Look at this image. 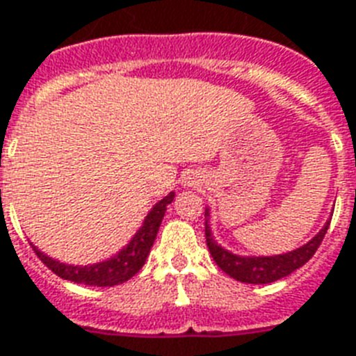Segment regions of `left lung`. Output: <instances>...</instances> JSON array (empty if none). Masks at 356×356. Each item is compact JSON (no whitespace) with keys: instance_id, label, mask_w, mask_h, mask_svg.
I'll return each mask as SVG.
<instances>
[{"instance_id":"1","label":"left lung","mask_w":356,"mask_h":356,"mask_svg":"<svg viewBox=\"0 0 356 356\" xmlns=\"http://www.w3.org/2000/svg\"><path fill=\"white\" fill-rule=\"evenodd\" d=\"M209 216H211V211L205 209V238L212 259L229 277H233L240 282H248V284H268V282L279 281V279L290 275L292 271L307 264L320 248L321 240L325 236L329 223H331L327 222L312 240H309L301 248L288 251V253L273 254V257H240V254H234L227 249H223L214 240L211 227H209Z\"/></svg>"}]
</instances>
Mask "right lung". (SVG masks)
<instances>
[{
    "instance_id": "obj_1",
    "label": "right lung",
    "mask_w": 356,
    "mask_h": 356,
    "mask_svg": "<svg viewBox=\"0 0 356 356\" xmlns=\"http://www.w3.org/2000/svg\"><path fill=\"white\" fill-rule=\"evenodd\" d=\"M173 197H175L173 192H170L166 197H162V200L151 209L149 214L145 216L142 227H140L138 231H136V234L131 238V242H129L120 253H116L108 260L97 262V264H64V262H58V260L44 254L40 249L35 248V245H33V249H35V253L38 254V259H40L53 273H57L58 277H63L66 281L77 282V284H88V286H116V284H122V282L129 281L133 275H136L140 271V268L145 264V259H147V254H149L151 245L155 242L159 227H161L164 212H166L168 205L173 201Z\"/></svg>"
}]
</instances>
